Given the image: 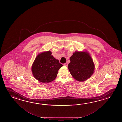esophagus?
<instances>
[{
    "label": "esophagus",
    "mask_w": 122,
    "mask_h": 122,
    "mask_svg": "<svg viewBox=\"0 0 122 122\" xmlns=\"http://www.w3.org/2000/svg\"><path fill=\"white\" fill-rule=\"evenodd\" d=\"M68 63L67 62H66V63H65V64H64V65H65V66H67V65H68Z\"/></svg>",
    "instance_id": "obj_1"
}]
</instances>
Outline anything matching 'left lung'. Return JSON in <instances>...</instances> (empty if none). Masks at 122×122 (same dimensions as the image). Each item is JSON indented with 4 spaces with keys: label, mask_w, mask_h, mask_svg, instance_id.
<instances>
[{
    "label": "left lung",
    "mask_w": 122,
    "mask_h": 122,
    "mask_svg": "<svg viewBox=\"0 0 122 122\" xmlns=\"http://www.w3.org/2000/svg\"><path fill=\"white\" fill-rule=\"evenodd\" d=\"M68 68L71 75L80 81L86 80L93 74L95 66L89 54L75 51L70 57Z\"/></svg>",
    "instance_id": "1"
}]
</instances>
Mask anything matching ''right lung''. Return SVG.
Returning <instances> with one entry per match:
<instances>
[{"mask_svg": "<svg viewBox=\"0 0 122 122\" xmlns=\"http://www.w3.org/2000/svg\"><path fill=\"white\" fill-rule=\"evenodd\" d=\"M63 65L51 55L50 51L37 56L32 67L33 75L42 83H48L55 80L57 72Z\"/></svg>", "mask_w": 122, "mask_h": 122, "instance_id": "right-lung-1", "label": "right lung"}]
</instances>
